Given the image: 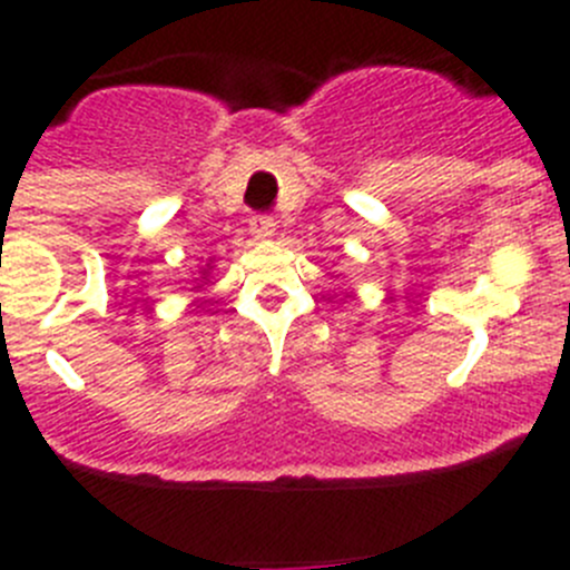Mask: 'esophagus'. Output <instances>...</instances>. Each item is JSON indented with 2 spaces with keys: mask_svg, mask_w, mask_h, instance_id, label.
Instances as JSON below:
<instances>
[{
  "mask_svg": "<svg viewBox=\"0 0 570 570\" xmlns=\"http://www.w3.org/2000/svg\"><path fill=\"white\" fill-rule=\"evenodd\" d=\"M250 234L256 236V239H268V236L276 234V223H274V216L268 214H259L250 219Z\"/></svg>",
  "mask_w": 570,
  "mask_h": 570,
  "instance_id": "1",
  "label": "esophagus"
}]
</instances>
